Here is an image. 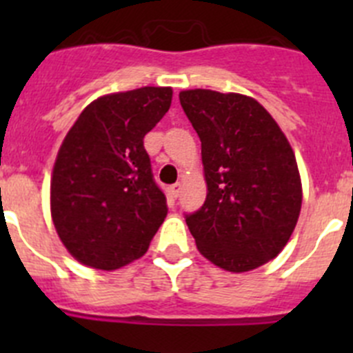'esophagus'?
<instances>
[{
  "mask_svg": "<svg viewBox=\"0 0 353 353\" xmlns=\"http://www.w3.org/2000/svg\"><path fill=\"white\" fill-rule=\"evenodd\" d=\"M179 193H181V184L179 183L172 184V186L169 188V196L170 198H177V196H179Z\"/></svg>",
  "mask_w": 353,
  "mask_h": 353,
  "instance_id": "obj_1",
  "label": "esophagus"
}]
</instances>
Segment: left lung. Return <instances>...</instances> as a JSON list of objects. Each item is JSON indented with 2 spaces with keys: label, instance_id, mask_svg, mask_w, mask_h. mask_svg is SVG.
Returning <instances> with one entry per match:
<instances>
[{
  "label": "left lung",
  "instance_id": "left-lung-1",
  "mask_svg": "<svg viewBox=\"0 0 353 353\" xmlns=\"http://www.w3.org/2000/svg\"><path fill=\"white\" fill-rule=\"evenodd\" d=\"M181 105L201 141L208 193L186 223L198 251L227 272L254 270L290 239L302 186L290 143L254 99L184 90Z\"/></svg>",
  "mask_w": 353,
  "mask_h": 353
}]
</instances>
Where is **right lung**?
<instances>
[{
  "instance_id": "obj_1",
  "label": "right lung",
  "mask_w": 353,
  "mask_h": 353,
  "mask_svg": "<svg viewBox=\"0 0 353 353\" xmlns=\"http://www.w3.org/2000/svg\"><path fill=\"white\" fill-rule=\"evenodd\" d=\"M172 88L99 97L68 131L51 179V215L71 256L116 270L147 252L167 215L143 138L170 108Z\"/></svg>"
}]
</instances>
